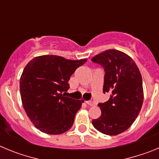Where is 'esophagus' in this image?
<instances>
[{"label":"esophagus","instance_id":"1","mask_svg":"<svg viewBox=\"0 0 159 159\" xmlns=\"http://www.w3.org/2000/svg\"><path fill=\"white\" fill-rule=\"evenodd\" d=\"M87 103H88V105H90V106H94V105H95V102L94 100H90V101H87Z\"/></svg>","mask_w":159,"mask_h":159}]
</instances>
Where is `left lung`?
<instances>
[{
  "label": "left lung",
  "mask_w": 159,
  "mask_h": 159,
  "mask_svg": "<svg viewBox=\"0 0 159 159\" xmlns=\"http://www.w3.org/2000/svg\"><path fill=\"white\" fill-rule=\"evenodd\" d=\"M92 61L104 67L103 92L111 93L108 101L98 104L102 113L92 124L102 134L117 135L133 124L141 110L144 98L141 73L131 57L116 49L99 53Z\"/></svg>",
  "instance_id": "obj_1"
}]
</instances>
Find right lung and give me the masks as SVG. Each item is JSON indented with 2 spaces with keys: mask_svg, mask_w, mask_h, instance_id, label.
Segmentation results:
<instances>
[{
  "mask_svg": "<svg viewBox=\"0 0 159 159\" xmlns=\"http://www.w3.org/2000/svg\"><path fill=\"white\" fill-rule=\"evenodd\" d=\"M88 59L67 60L44 55L31 60L20 79V92L25 112L33 125L48 134L67 131L74 123L82 100L64 96L70 76Z\"/></svg>",
  "mask_w": 159,
  "mask_h": 159,
  "instance_id": "right-lung-1",
  "label": "right lung"
}]
</instances>
